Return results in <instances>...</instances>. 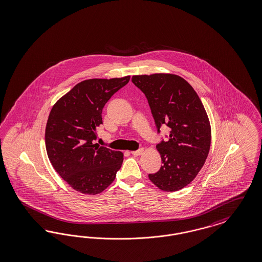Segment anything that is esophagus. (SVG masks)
I'll use <instances>...</instances> for the list:
<instances>
[{"label":"esophagus","mask_w":262,"mask_h":262,"mask_svg":"<svg viewBox=\"0 0 262 262\" xmlns=\"http://www.w3.org/2000/svg\"><path fill=\"white\" fill-rule=\"evenodd\" d=\"M143 152H144V148H140V149H138V150L131 151V154H132L134 157H139V156H141Z\"/></svg>","instance_id":"1"}]
</instances>
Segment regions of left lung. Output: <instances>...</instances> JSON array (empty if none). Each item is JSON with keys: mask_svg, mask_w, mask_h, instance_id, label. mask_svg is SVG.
Segmentation results:
<instances>
[{"mask_svg": "<svg viewBox=\"0 0 262 262\" xmlns=\"http://www.w3.org/2000/svg\"><path fill=\"white\" fill-rule=\"evenodd\" d=\"M158 131L169 129V140L157 145L162 165L148 179L164 192L179 191L193 181L205 164L211 143V127L205 106L186 80L170 73L134 75Z\"/></svg>", "mask_w": 262, "mask_h": 262, "instance_id": "1", "label": "left lung"}]
</instances>
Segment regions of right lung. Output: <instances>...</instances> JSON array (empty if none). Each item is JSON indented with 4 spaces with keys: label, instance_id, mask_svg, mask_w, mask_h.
Instances as JSON below:
<instances>
[{
    "label": "right lung",
    "instance_id": "add662e5",
    "mask_svg": "<svg viewBox=\"0 0 262 262\" xmlns=\"http://www.w3.org/2000/svg\"><path fill=\"white\" fill-rule=\"evenodd\" d=\"M130 76L82 81L51 110L45 130L48 158L57 174L75 191L103 192L114 182L123 152L94 144L102 124V108Z\"/></svg>",
    "mask_w": 262,
    "mask_h": 262
}]
</instances>
